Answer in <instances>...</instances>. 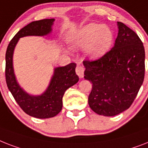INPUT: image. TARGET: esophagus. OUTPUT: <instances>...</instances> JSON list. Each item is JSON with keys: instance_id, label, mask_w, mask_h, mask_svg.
Segmentation results:
<instances>
[{"instance_id": "esophagus-1", "label": "esophagus", "mask_w": 148, "mask_h": 148, "mask_svg": "<svg viewBox=\"0 0 148 148\" xmlns=\"http://www.w3.org/2000/svg\"><path fill=\"white\" fill-rule=\"evenodd\" d=\"M76 73L78 75L79 77H84V68H83L82 65L80 64H77L76 67Z\"/></svg>"}]
</instances>
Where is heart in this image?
<instances>
[{"label": "heart", "instance_id": "heart-1", "mask_svg": "<svg viewBox=\"0 0 148 148\" xmlns=\"http://www.w3.org/2000/svg\"><path fill=\"white\" fill-rule=\"evenodd\" d=\"M113 40L111 29L101 24H87L73 32L70 41L75 47H87V53L92 58H99L109 50Z\"/></svg>", "mask_w": 148, "mask_h": 148}]
</instances>
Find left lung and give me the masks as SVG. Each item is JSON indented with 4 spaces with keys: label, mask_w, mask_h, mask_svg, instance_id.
I'll return each mask as SVG.
<instances>
[{
    "label": "left lung",
    "mask_w": 148,
    "mask_h": 148,
    "mask_svg": "<svg viewBox=\"0 0 148 148\" xmlns=\"http://www.w3.org/2000/svg\"><path fill=\"white\" fill-rule=\"evenodd\" d=\"M115 45L101 58L84 60V78L92 84L88 103L96 113L113 116L128 109L142 85L145 52L138 36L117 22Z\"/></svg>",
    "instance_id": "8db88e82"
}]
</instances>
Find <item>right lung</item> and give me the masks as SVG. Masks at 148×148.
<instances>
[{
	"mask_svg": "<svg viewBox=\"0 0 148 148\" xmlns=\"http://www.w3.org/2000/svg\"><path fill=\"white\" fill-rule=\"evenodd\" d=\"M54 19L33 21L24 26L10 40L6 51L5 77L7 85L20 107L26 114L38 119L55 116L62 109V98L67 90L78 82L76 64L71 63L55 69L49 87L41 96H30L16 82L13 68V54L20 38L26 36H45L51 31Z\"/></svg>",
	"mask_w": 148,
	"mask_h": 148,
	"instance_id": "obj_1",
	"label": "right lung"
}]
</instances>
